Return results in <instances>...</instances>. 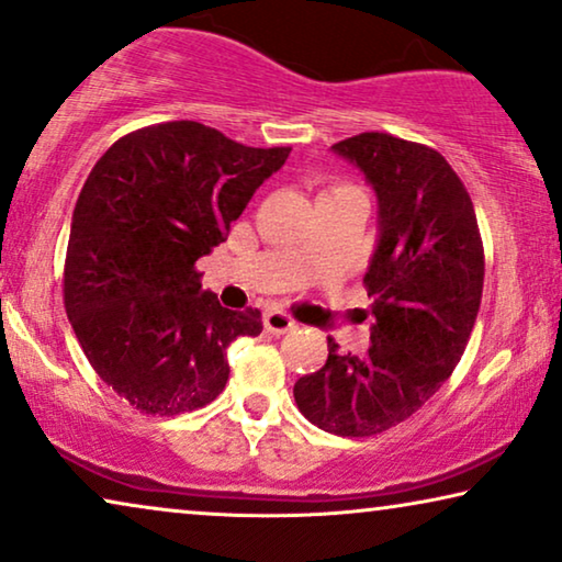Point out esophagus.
<instances>
[{
    "label": "esophagus",
    "mask_w": 562,
    "mask_h": 562,
    "mask_svg": "<svg viewBox=\"0 0 562 562\" xmlns=\"http://www.w3.org/2000/svg\"><path fill=\"white\" fill-rule=\"evenodd\" d=\"M295 326H297L295 318H290L288 313H282V311L265 313V328L269 334H288V331H293Z\"/></svg>",
    "instance_id": "1"
}]
</instances>
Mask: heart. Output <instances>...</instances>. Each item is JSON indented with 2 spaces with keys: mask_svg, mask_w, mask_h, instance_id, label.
<instances>
[{
  "mask_svg": "<svg viewBox=\"0 0 562 562\" xmlns=\"http://www.w3.org/2000/svg\"><path fill=\"white\" fill-rule=\"evenodd\" d=\"M331 190H344V187H331ZM331 190H326V192H331Z\"/></svg>",
  "mask_w": 562,
  "mask_h": 562,
  "instance_id": "heart-1",
  "label": "heart"
}]
</instances>
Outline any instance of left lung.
<instances>
[{
  "label": "left lung",
  "mask_w": 562,
  "mask_h": 562,
  "mask_svg": "<svg viewBox=\"0 0 562 562\" xmlns=\"http://www.w3.org/2000/svg\"><path fill=\"white\" fill-rule=\"evenodd\" d=\"M375 187L380 238L364 274L370 349L339 355L295 383L301 414L339 437H375L406 422L458 368L483 295L485 257L473 200L434 148L391 133L331 146Z\"/></svg>",
  "instance_id": "left-lung-1"
}]
</instances>
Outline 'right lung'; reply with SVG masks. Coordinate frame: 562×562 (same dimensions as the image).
<instances>
[{"mask_svg": "<svg viewBox=\"0 0 562 562\" xmlns=\"http://www.w3.org/2000/svg\"><path fill=\"white\" fill-rule=\"evenodd\" d=\"M288 154L171 120L117 138L89 171L64 305L97 375L140 414L207 406L226 387L228 344L261 334V313L223 308L194 261L226 241Z\"/></svg>", "mask_w": 562, "mask_h": 562, "instance_id": "obj_1", "label": "right lung"}]
</instances>
